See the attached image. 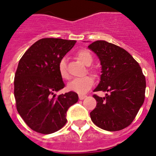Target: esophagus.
<instances>
[{"instance_id": "1", "label": "esophagus", "mask_w": 156, "mask_h": 156, "mask_svg": "<svg viewBox=\"0 0 156 156\" xmlns=\"http://www.w3.org/2000/svg\"><path fill=\"white\" fill-rule=\"evenodd\" d=\"M86 97H87V95H79L80 100H83V99H84Z\"/></svg>"}]
</instances>
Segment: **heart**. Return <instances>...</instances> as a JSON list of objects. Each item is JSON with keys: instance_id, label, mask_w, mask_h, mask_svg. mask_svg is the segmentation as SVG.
<instances>
[{"instance_id": "b5f03b06", "label": "heart", "mask_w": 156, "mask_h": 156, "mask_svg": "<svg viewBox=\"0 0 156 156\" xmlns=\"http://www.w3.org/2000/svg\"><path fill=\"white\" fill-rule=\"evenodd\" d=\"M77 58L87 66H90L93 61V57L92 53L87 49H82L76 54ZM91 73L96 75V70L92 69H90ZM58 73L60 76L63 79H68L69 78V73L67 69V64H66V59L63 58L60 61L58 64ZM94 84L93 79L90 76H85L83 78H77L73 79L68 83L67 88L69 91L76 92L79 95H83L87 92Z\"/></svg>"}]
</instances>
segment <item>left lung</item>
<instances>
[{
  "mask_svg": "<svg viewBox=\"0 0 156 156\" xmlns=\"http://www.w3.org/2000/svg\"><path fill=\"white\" fill-rule=\"evenodd\" d=\"M88 47L96 53L102 66L101 81L94 92H108L104 98L93 95L97 104L90 117L104 130H121L130 125L144 101L145 76L123 48L105 41H96Z\"/></svg>",
  "mask_w": 156,
  "mask_h": 156,
  "instance_id": "obj_1",
  "label": "left lung"
}]
</instances>
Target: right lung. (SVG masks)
Returning a JSON list of instances; mask_svg holds the SVG:
<instances>
[{
  "label": "right lung",
  "instance_id": "right-lung-1",
  "mask_svg": "<svg viewBox=\"0 0 156 156\" xmlns=\"http://www.w3.org/2000/svg\"><path fill=\"white\" fill-rule=\"evenodd\" d=\"M76 41L45 37L27 50L15 75L14 95L17 110L32 130L51 134L66 124V112L78 101L76 92L56 96L64 87L58 64Z\"/></svg>",
  "mask_w": 156,
  "mask_h": 156
}]
</instances>
